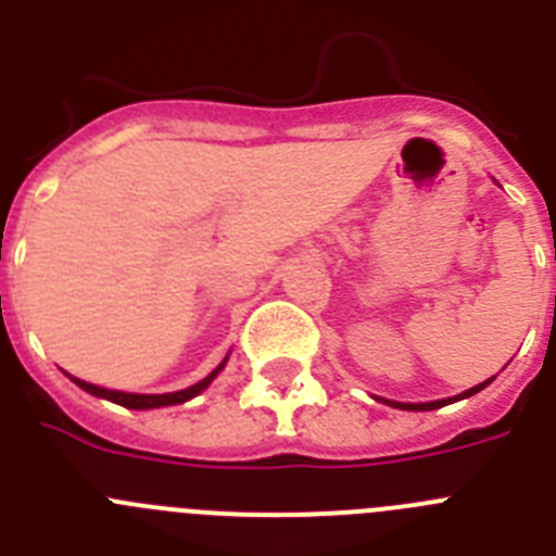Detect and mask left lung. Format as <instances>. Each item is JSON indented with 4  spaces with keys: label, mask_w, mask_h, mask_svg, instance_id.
Listing matches in <instances>:
<instances>
[{
    "label": "left lung",
    "mask_w": 556,
    "mask_h": 556,
    "mask_svg": "<svg viewBox=\"0 0 556 556\" xmlns=\"http://www.w3.org/2000/svg\"><path fill=\"white\" fill-rule=\"evenodd\" d=\"M490 381H493V378H488V381H484V384H479V387H470V390H468V392H462V395H456V397H448V401H431V404H397V401H387V404H390V406H395V409H409V412H429V409H440V406H445V404H454V401H462V397H470V395H476V392H479V390H484V387H488Z\"/></svg>",
    "instance_id": "obj_1"
}]
</instances>
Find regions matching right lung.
Instances as JSON below:
<instances>
[{"mask_svg": "<svg viewBox=\"0 0 556 556\" xmlns=\"http://www.w3.org/2000/svg\"><path fill=\"white\" fill-rule=\"evenodd\" d=\"M228 362V358H225ZM223 365L217 367L214 372H208V376L203 378V381H198V384L186 387V390L180 392H164V395H132V392H119V390H105V387H97V384H88V381H80V378H75V384L80 387V390L91 392V395L97 397H108V401H113V404L119 406H127V409H155V406H175V404H184V401H189V397L200 395V392L205 390V387L217 378V372L223 370Z\"/></svg>", "mask_w": 556, "mask_h": 556, "instance_id": "right-lung-1", "label": "right lung"}]
</instances>
